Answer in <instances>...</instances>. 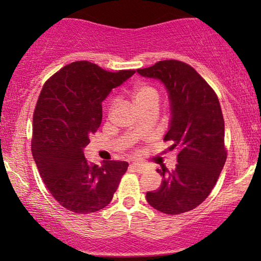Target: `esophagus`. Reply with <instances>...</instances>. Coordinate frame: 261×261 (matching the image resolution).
<instances>
[{"label": "esophagus", "instance_id": "1", "mask_svg": "<svg viewBox=\"0 0 261 261\" xmlns=\"http://www.w3.org/2000/svg\"><path fill=\"white\" fill-rule=\"evenodd\" d=\"M130 169L132 171H134V172H138V173H144L146 171V167L140 165V164H132Z\"/></svg>", "mask_w": 261, "mask_h": 261}]
</instances>
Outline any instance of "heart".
Segmentation results:
<instances>
[{"label": "heart", "instance_id": "b5f03b06", "mask_svg": "<svg viewBox=\"0 0 261 261\" xmlns=\"http://www.w3.org/2000/svg\"><path fill=\"white\" fill-rule=\"evenodd\" d=\"M132 97L139 108L141 109L149 105H158L159 92L151 84H140L133 89Z\"/></svg>", "mask_w": 261, "mask_h": 261}]
</instances>
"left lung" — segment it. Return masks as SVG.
I'll use <instances>...</instances> for the list:
<instances>
[{"instance_id":"left-lung-1","label":"left lung","mask_w":261,"mask_h":261,"mask_svg":"<svg viewBox=\"0 0 261 261\" xmlns=\"http://www.w3.org/2000/svg\"><path fill=\"white\" fill-rule=\"evenodd\" d=\"M138 72L166 87L172 117L164 141L179 149L176 169L156 170L162 185L147 192L146 199L167 215L190 212L212 192L227 159L219 98L194 67L179 60H162Z\"/></svg>"}]
</instances>
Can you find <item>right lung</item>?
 <instances>
[{
    "mask_svg": "<svg viewBox=\"0 0 261 261\" xmlns=\"http://www.w3.org/2000/svg\"><path fill=\"white\" fill-rule=\"evenodd\" d=\"M135 70L109 72L87 60L49 77L33 114L32 154L46 188L70 212L90 214L113 199L128 163L89 164L83 149L102 122V102Z\"/></svg>",
    "mask_w": 261,
    "mask_h": 261,
    "instance_id": "obj_1",
    "label": "right lung"
}]
</instances>
